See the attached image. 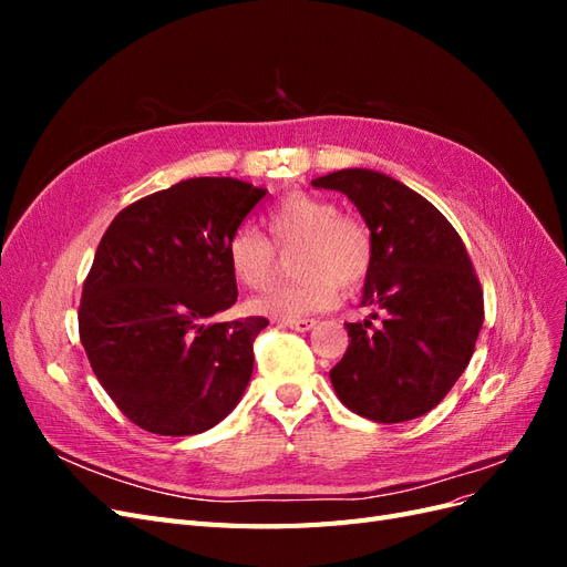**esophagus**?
I'll return each mask as SVG.
<instances>
[{
  "mask_svg": "<svg viewBox=\"0 0 567 567\" xmlns=\"http://www.w3.org/2000/svg\"><path fill=\"white\" fill-rule=\"evenodd\" d=\"M281 323L293 331H310V329H315L317 321L315 319H284Z\"/></svg>",
  "mask_w": 567,
  "mask_h": 567,
  "instance_id": "34e87169",
  "label": "esophagus"
}]
</instances>
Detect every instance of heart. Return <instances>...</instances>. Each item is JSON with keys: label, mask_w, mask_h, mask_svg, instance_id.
<instances>
[{"label": "heart", "mask_w": 567, "mask_h": 567, "mask_svg": "<svg viewBox=\"0 0 567 567\" xmlns=\"http://www.w3.org/2000/svg\"><path fill=\"white\" fill-rule=\"evenodd\" d=\"M267 238L250 227L236 229L225 248L227 265L246 288L265 286L277 269V250L290 252L293 281L271 284L250 300L255 315L296 319L331 307L340 290H354L373 265V236L364 219L338 213L331 198L307 192L284 196L267 215Z\"/></svg>", "instance_id": "heart-1"}]
</instances>
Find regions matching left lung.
<instances>
[{
	"mask_svg": "<svg viewBox=\"0 0 567 567\" xmlns=\"http://www.w3.org/2000/svg\"><path fill=\"white\" fill-rule=\"evenodd\" d=\"M346 194L373 236L362 305L371 319L346 323L350 346L331 369L354 414L402 423L435 409L468 367L485 321L483 288L461 236L431 200L373 169H338L312 182Z\"/></svg>",
	"mask_w": 567,
	"mask_h": 567,
	"instance_id": "8db88e82",
	"label": "left lung"
}]
</instances>
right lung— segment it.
I'll use <instances>...</instances> for the list:
<instances>
[{
	"mask_svg": "<svg viewBox=\"0 0 567 567\" xmlns=\"http://www.w3.org/2000/svg\"><path fill=\"white\" fill-rule=\"evenodd\" d=\"M265 196L234 177L184 179L127 205L101 236L80 340L109 398L144 431L196 435L241 400L269 321L208 319L238 298L225 248Z\"/></svg>",
	"mask_w": 567,
	"mask_h": 567,
	"instance_id": "add662e5",
	"label": "right lung"
}]
</instances>
